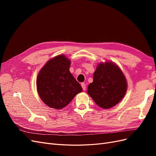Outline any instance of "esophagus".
Masks as SVG:
<instances>
[{
  "instance_id": "esophagus-1",
  "label": "esophagus",
  "mask_w": 156,
  "mask_h": 156,
  "mask_svg": "<svg viewBox=\"0 0 156 156\" xmlns=\"http://www.w3.org/2000/svg\"><path fill=\"white\" fill-rule=\"evenodd\" d=\"M81 87H82V88H83V90H86L87 87H86V84H85V83H81Z\"/></svg>"
}]
</instances>
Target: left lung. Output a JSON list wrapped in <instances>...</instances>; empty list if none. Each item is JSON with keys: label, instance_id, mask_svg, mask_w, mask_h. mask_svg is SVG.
<instances>
[{"label": "left lung", "instance_id": "obj_1", "mask_svg": "<svg viewBox=\"0 0 156 156\" xmlns=\"http://www.w3.org/2000/svg\"><path fill=\"white\" fill-rule=\"evenodd\" d=\"M127 88L126 77L120 68L112 62H105L98 66L87 93L99 107L109 108L121 101Z\"/></svg>", "mask_w": 156, "mask_h": 156}]
</instances>
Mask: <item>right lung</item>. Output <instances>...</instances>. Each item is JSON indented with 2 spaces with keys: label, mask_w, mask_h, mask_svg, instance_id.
Wrapping results in <instances>:
<instances>
[{
  "label": "right lung",
  "mask_w": 156,
  "mask_h": 156,
  "mask_svg": "<svg viewBox=\"0 0 156 156\" xmlns=\"http://www.w3.org/2000/svg\"><path fill=\"white\" fill-rule=\"evenodd\" d=\"M70 64L65 55H58L49 60L37 75V92L49 107L61 109L83 91L81 84L69 72Z\"/></svg>",
  "instance_id": "1"
}]
</instances>
